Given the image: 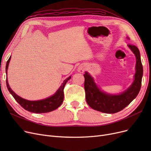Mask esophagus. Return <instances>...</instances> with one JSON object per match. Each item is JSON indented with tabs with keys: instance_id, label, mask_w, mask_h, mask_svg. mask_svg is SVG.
<instances>
[{
	"instance_id": "esophagus-1",
	"label": "esophagus",
	"mask_w": 151,
	"mask_h": 151,
	"mask_svg": "<svg viewBox=\"0 0 151 151\" xmlns=\"http://www.w3.org/2000/svg\"><path fill=\"white\" fill-rule=\"evenodd\" d=\"M84 69H85V68H84V67L81 66V67H79V68H78V71H79V72H81V73H83L84 71Z\"/></svg>"
}]
</instances>
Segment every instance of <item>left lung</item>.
Returning <instances> with one entry per match:
<instances>
[{
  "mask_svg": "<svg viewBox=\"0 0 151 151\" xmlns=\"http://www.w3.org/2000/svg\"><path fill=\"white\" fill-rule=\"evenodd\" d=\"M128 47L136 57V72L133 83L124 92L118 95L104 93L95 84L93 78L88 72H86L84 74L86 101L95 110L106 113H117L127 106L138 95L142 84L143 67L138 48L132 45H128Z\"/></svg>",
  "mask_w": 151,
  "mask_h": 151,
  "instance_id": "obj_1",
  "label": "left lung"
}]
</instances>
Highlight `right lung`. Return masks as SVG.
Returning <instances> with one entry per match:
<instances>
[{
  "instance_id": "add662e5",
  "label": "right lung",
  "mask_w": 151,
  "mask_h": 151,
  "mask_svg": "<svg viewBox=\"0 0 151 151\" xmlns=\"http://www.w3.org/2000/svg\"><path fill=\"white\" fill-rule=\"evenodd\" d=\"M11 56L9 58L7 62L6 67V74H7V68L9 67ZM71 78V76H69L67 78L63 83L62 84L60 88L57 91V92L55 93L52 96L45 99L38 100V101H29L21 98L19 96H17L14 91L11 89L7 81V77L6 79V85L7 88L9 91V93L12 94V96L16 99V101L19 103L21 106L25 109L26 110L35 113H44L52 111L55 109L58 108L62 104L64 95H63V89L67 83V82Z\"/></svg>"
}]
</instances>
